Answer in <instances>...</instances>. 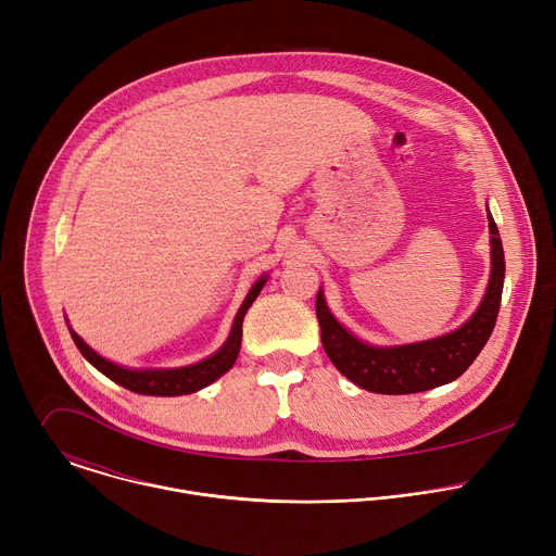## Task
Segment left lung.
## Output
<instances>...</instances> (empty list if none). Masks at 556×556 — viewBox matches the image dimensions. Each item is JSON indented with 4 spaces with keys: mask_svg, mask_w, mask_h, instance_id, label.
Segmentation results:
<instances>
[{
    "mask_svg": "<svg viewBox=\"0 0 556 556\" xmlns=\"http://www.w3.org/2000/svg\"><path fill=\"white\" fill-rule=\"evenodd\" d=\"M489 228L493 270L482 305L462 328L440 339L399 348H374L361 343L330 314L324 292L319 290L316 294V319H319L324 350L334 367L354 384L389 395L427 391L462 376L491 339L502 303L506 264L500 230L491 213Z\"/></svg>",
    "mask_w": 556,
    "mask_h": 556,
    "instance_id": "8db88e82",
    "label": "left lung"
}]
</instances>
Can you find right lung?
Returning <instances> with one entry per match:
<instances>
[{
  "label": "right lung",
  "mask_w": 556,
  "mask_h": 556,
  "mask_svg": "<svg viewBox=\"0 0 556 556\" xmlns=\"http://www.w3.org/2000/svg\"><path fill=\"white\" fill-rule=\"evenodd\" d=\"M264 283H266V277L255 281V286L251 288V292L244 299L240 312H237V316H235L230 337L226 339L222 350L215 352L213 356H208L206 361H200V363L189 365V367H178V369H125V367L114 365V363L105 361L103 356H99L92 348H88L81 341V337L74 334L72 330H70V334H72V341L78 348V352H81L101 374H105L110 380L118 382L121 387H125L134 393H144V395H185V393H193V391L211 384L213 380H217L222 374H226L232 367L237 354H240V345H242L244 314L249 312V307L253 305V301L262 292Z\"/></svg>",
  "instance_id": "obj_1"
}]
</instances>
